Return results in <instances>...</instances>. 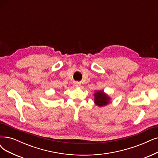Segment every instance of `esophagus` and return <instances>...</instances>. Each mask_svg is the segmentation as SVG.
<instances>
[{"label":"esophagus","instance_id":"obj_1","mask_svg":"<svg viewBox=\"0 0 158 158\" xmlns=\"http://www.w3.org/2000/svg\"><path fill=\"white\" fill-rule=\"evenodd\" d=\"M75 86H77V87H79V86H81V84H80V83H79V82H76V83H75Z\"/></svg>","mask_w":158,"mask_h":158}]
</instances>
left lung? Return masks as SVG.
I'll return each mask as SVG.
<instances>
[{"mask_svg":"<svg viewBox=\"0 0 158 158\" xmlns=\"http://www.w3.org/2000/svg\"><path fill=\"white\" fill-rule=\"evenodd\" d=\"M95 100L94 102L97 106L102 107L106 106L109 103L110 98L107 95H106L103 91H98L94 94Z\"/></svg>","mask_w":158,"mask_h":158,"instance_id":"8db88e82","label":"left lung"}]
</instances>
